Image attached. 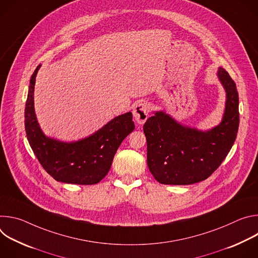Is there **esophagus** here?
Masks as SVG:
<instances>
[{
  "mask_svg": "<svg viewBox=\"0 0 258 258\" xmlns=\"http://www.w3.org/2000/svg\"><path fill=\"white\" fill-rule=\"evenodd\" d=\"M133 114H134L135 120L139 124H143L147 120V118H148V115H149L148 104L145 103V102L137 103L134 107Z\"/></svg>",
  "mask_w": 258,
  "mask_h": 258,
  "instance_id": "34e87169",
  "label": "esophagus"
}]
</instances>
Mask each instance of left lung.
Segmentation results:
<instances>
[{
  "instance_id": "1",
  "label": "left lung",
  "mask_w": 258,
  "mask_h": 258,
  "mask_svg": "<svg viewBox=\"0 0 258 258\" xmlns=\"http://www.w3.org/2000/svg\"><path fill=\"white\" fill-rule=\"evenodd\" d=\"M217 79L226 93L220 122L208 130L182 124L163 110L144 124L147 163L163 185H192L206 179L229 154L239 128V95L236 84L222 67Z\"/></svg>"
}]
</instances>
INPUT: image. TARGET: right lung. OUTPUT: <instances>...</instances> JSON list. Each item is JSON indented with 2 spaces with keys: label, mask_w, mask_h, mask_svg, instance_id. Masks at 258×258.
Here are the masks:
<instances>
[{
  "label": "right lung",
  "mask_w": 258,
  "mask_h": 258,
  "mask_svg": "<svg viewBox=\"0 0 258 258\" xmlns=\"http://www.w3.org/2000/svg\"><path fill=\"white\" fill-rule=\"evenodd\" d=\"M41 64L32 73L24 111L25 133L34 155L57 181L95 185L111 167L121 142L135 130L132 112L118 115L83 139L64 142L45 135L34 110V85Z\"/></svg>",
  "instance_id": "1"
}]
</instances>
